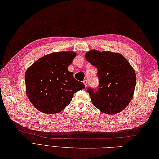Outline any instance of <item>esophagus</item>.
Here are the masks:
<instances>
[{
	"mask_svg": "<svg viewBox=\"0 0 159 159\" xmlns=\"http://www.w3.org/2000/svg\"><path fill=\"white\" fill-rule=\"evenodd\" d=\"M83 82L85 84V86H86V87H87L88 86V80H84L83 81Z\"/></svg>",
	"mask_w": 159,
	"mask_h": 159,
	"instance_id": "1",
	"label": "esophagus"
}]
</instances>
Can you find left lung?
Segmentation results:
<instances>
[{"label":"left lung","mask_w":159,"mask_h":159,"mask_svg":"<svg viewBox=\"0 0 159 159\" xmlns=\"http://www.w3.org/2000/svg\"><path fill=\"white\" fill-rule=\"evenodd\" d=\"M86 60L97 69L98 87H89L93 104L102 113L114 115L122 111L133 97L136 84L135 71L121 54L93 50Z\"/></svg>","instance_id":"left-lung-1"}]
</instances>
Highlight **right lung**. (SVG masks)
<instances>
[{"label":"right lung","instance_id":"obj_1","mask_svg":"<svg viewBox=\"0 0 159 159\" xmlns=\"http://www.w3.org/2000/svg\"><path fill=\"white\" fill-rule=\"evenodd\" d=\"M75 56V52H53L27 69L26 94L38 111L46 114L59 113L69 105L75 93L85 88L84 83L76 80L67 69Z\"/></svg>","mask_w":159,"mask_h":159}]
</instances>
